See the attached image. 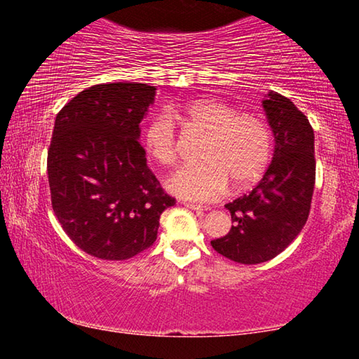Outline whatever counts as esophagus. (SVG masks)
Listing matches in <instances>:
<instances>
[{"label":"esophagus","mask_w":359,"mask_h":359,"mask_svg":"<svg viewBox=\"0 0 359 359\" xmlns=\"http://www.w3.org/2000/svg\"><path fill=\"white\" fill-rule=\"evenodd\" d=\"M184 205H185V208H188V209H191V210H196V212H199V214H203V212H205V210L209 209V208H205V205H201V204H194V203H184Z\"/></svg>","instance_id":"34e87169"}]
</instances>
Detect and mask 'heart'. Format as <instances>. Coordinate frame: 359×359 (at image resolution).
<instances>
[{
    "label": "heart",
    "mask_w": 359,
    "mask_h": 359,
    "mask_svg": "<svg viewBox=\"0 0 359 359\" xmlns=\"http://www.w3.org/2000/svg\"><path fill=\"white\" fill-rule=\"evenodd\" d=\"M172 120L205 133L199 160L179 169L166 180L175 196L193 201L222 198L233 182L244 188L261 177L271 161L272 133L258 114L239 109L218 98H199L172 104L158 114L142 131V147L151 161L172 166L177 160V139Z\"/></svg>",
    "instance_id": "obj_1"
}]
</instances>
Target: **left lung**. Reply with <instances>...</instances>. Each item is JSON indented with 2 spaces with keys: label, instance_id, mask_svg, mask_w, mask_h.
Returning a JSON list of instances; mask_svg holds the SVG:
<instances>
[{
  "label": "left lung",
  "instance_id": "1",
  "mask_svg": "<svg viewBox=\"0 0 359 359\" xmlns=\"http://www.w3.org/2000/svg\"><path fill=\"white\" fill-rule=\"evenodd\" d=\"M263 102L274 135V154L253 190L224 205L233 226L214 250L242 264H258L282 253L307 222L315 185L313 130L293 101L269 92Z\"/></svg>",
  "mask_w": 359,
  "mask_h": 359
}]
</instances>
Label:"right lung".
<instances>
[{
    "instance_id": "1",
    "label": "right lung",
    "mask_w": 359,
    "mask_h": 359,
    "mask_svg": "<svg viewBox=\"0 0 359 359\" xmlns=\"http://www.w3.org/2000/svg\"><path fill=\"white\" fill-rule=\"evenodd\" d=\"M155 95L147 83L93 85L55 118L47 155L52 208L69 239L92 257L121 261L144 252L175 204L139 144V123Z\"/></svg>"
}]
</instances>
